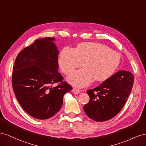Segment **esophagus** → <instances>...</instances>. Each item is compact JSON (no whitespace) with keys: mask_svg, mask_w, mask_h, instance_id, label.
I'll return each mask as SVG.
<instances>
[{"mask_svg":"<svg viewBox=\"0 0 146 146\" xmlns=\"http://www.w3.org/2000/svg\"><path fill=\"white\" fill-rule=\"evenodd\" d=\"M72 92L74 94H78L80 92V91L78 90V89H76V88H73L72 89Z\"/></svg>","mask_w":146,"mask_h":146,"instance_id":"obj_1","label":"esophagus"}]
</instances>
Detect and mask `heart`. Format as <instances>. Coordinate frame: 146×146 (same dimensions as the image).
Masks as SVG:
<instances>
[{"instance_id":"b5f03b06","label":"heart","mask_w":146,"mask_h":146,"mask_svg":"<svg viewBox=\"0 0 146 146\" xmlns=\"http://www.w3.org/2000/svg\"><path fill=\"white\" fill-rule=\"evenodd\" d=\"M121 55L109 47L100 43L83 42L76 49L66 47L61 51L58 63L65 74L84 64L85 68L78 69L68 78L72 85L83 88L92 82H102L111 77L120 64Z\"/></svg>"}]
</instances>
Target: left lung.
Here are the masks:
<instances>
[{
  "label": "left lung",
  "mask_w": 146,
  "mask_h": 146,
  "mask_svg": "<svg viewBox=\"0 0 146 146\" xmlns=\"http://www.w3.org/2000/svg\"><path fill=\"white\" fill-rule=\"evenodd\" d=\"M134 76L120 70L93 90L87 91L90 101L83 107L86 115L96 122L108 121L124 106L132 89Z\"/></svg>",
  "instance_id": "left-lung-1"
}]
</instances>
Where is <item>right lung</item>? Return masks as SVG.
<instances>
[{
  "instance_id": "add662e5",
  "label": "right lung",
  "mask_w": 146,
  "mask_h": 146,
  "mask_svg": "<svg viewBox=\"0 0 146 146\" xmlns=\"http://www.w3.org/2000/svg\"><path fill=\"white\" fill-rule=\"evenodd\" d=\"M54 38L36 39L17 55L13 68L16 98L29 115L38 119L54 116L62 107L64 95L72 90L58 72V50ZM60 82L56 87L51 85Z\"/></svg>"
}]
</instances>
